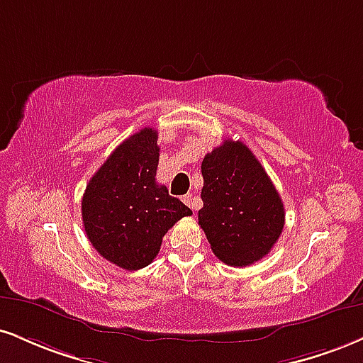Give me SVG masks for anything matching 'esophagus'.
<instances>
[{
	"mask_svg": "<svg viewBox=\"0 0 363 363\" xmlns=\"http://www.w3.org/2000/svg\"><path fill=\"white\" fill-rule=\"evenodd\" d=\"M182 201H184V203H186L187 206H189L191 209H193V211H196V201H194L193 196H191V194L182 196Z\"/></svg>",
	"mask_w": 363,
	"mask_h": 363,
	"instance_id": "1",
	"label": "esophagus"
}]
</instances>
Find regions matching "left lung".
<instances>
[{
  "instance_id": "left-lung-1",
  "label": "left lung",
  "mask_w": 363,
  "mask_h": 363,
  "mask_svg": "<svg viewBox=\"0 0 363 363\" xmlns=\"http://www.w3.org/2000/svg\"><path fill=\"white\" fill-rule=\"evenodd\" d=\"M198 220L215 255L247 267L276 245L284 228V204L276 186L245 143L225 140L204 155Z\"/></svg>"
}]
</instances>
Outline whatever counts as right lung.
Listing matches in <instances>:
<instances>
[{
  "instance_id": "right-lung-1",
  "label": "right lung",
  "mask_w": 363,
  "mask_h": 363,
  "mask_svg": "<svg viewBox=\"0 0 363 363\" xmlns=\"http://www.w3.org/2000/svg\"><path fill=\"white\" fill-rule=\"evenodd\" d=\"M159 133L142 128L121 142L91 177L82 196V223L89 242L106 260L126 270L147 267L162 237L181 218L186 204L157 184Z\"/></svg>"
}]
</instances>
